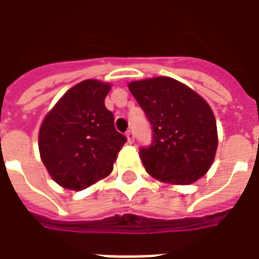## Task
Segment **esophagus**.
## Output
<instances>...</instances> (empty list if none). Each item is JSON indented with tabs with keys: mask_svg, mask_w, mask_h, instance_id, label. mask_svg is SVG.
<instances>
[{
	"mask_svg": "<svg viewBox=\"0 0 259 259\" xmlns=\"http://www.w3.org/2000/svg\"><path fill=\"white\" fill-rule=\"evenodd\" d=\"M126 137H127V141L132 144V143L135 141V132H133L132 129H129L127 132H126Z\"/></svg>",
	"mask_w": 259,
	"mask_h": 259,
	"instance_id": "1",
	"label": "esophagus"
}]
</instances>
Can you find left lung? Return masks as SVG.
Listing matches in <instances>:
<instances>
[{
    "instance_id": "8db88e82",
    "label": "left lung",
    "mask_w": 259,
    "mask_h": 259,
    "mask_svg": "<svg viewBox=\"0 0 259 259\" xmlns=\"http://www.w3.org/2000/svg\"><path fill=\"white\" fill-rule=\"evenodd\" d=\"M129 90L151 124V144L140 147L147 172L175 185H190L204 176L218 147L217 120L209 105L170 77L132 81Z\"/></svg>"
}]
</instances>
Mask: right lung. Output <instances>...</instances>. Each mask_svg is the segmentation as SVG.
I'll return each instance as SVG.
<instances>
[{
  "mask_svg": "<svg viewBox=\"0 0 259 259\" xmlns=\"http://www.w3.org/2000/svg\"><path fill=\"white\" fill-rule=\"evenodd\" d=\"M111 85L84 80L66 91L38 135L42 163L58 185L83 190L112 172L126 137L104 104Z\"/></svg>",
  "mask_w": 259,
  "mask_h": 259,
  "instance_id": "add662e5",
  "label": "right lung"
}]
</instances>
